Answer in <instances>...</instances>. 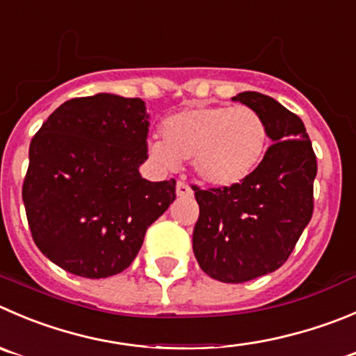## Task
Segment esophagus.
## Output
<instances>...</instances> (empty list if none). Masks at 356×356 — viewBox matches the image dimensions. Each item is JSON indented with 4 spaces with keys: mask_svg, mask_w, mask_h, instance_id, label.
I'll return each instance as SVG.
<instances>
[{
    "mask_svg": "<svg viewBox=\"0 0 356 356\" xmlns=\"http://www.w3.org/2000/svg\"><path fill=\"white\" fill-rule=\"evenodd\" d=\"M192 194H194V191H192L185 181H178V184H176V195H178V197H191Z\"/></svg>",
    "mask_w": 356,
    "mask_h": 356,
    "instance_id": "1",
    "label": "esophagus"
}]
</instances>
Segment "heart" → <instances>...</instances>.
I'll return each mask as SVG.
<instances>
[{"mask_svg": "<svg viewBox=\"0 0 356 356\" xmlns=\"http://www.w3.org/2000/svg\"><path fill=\"white\" fill-rule=\"evenodd\" d=\"M162 140L148 141L159 164L192 161L197 178L211 187L243 184L260 168L269 147L262 115L250 106H188L162 120Z\"/></svg>", "mask_w": 356, "mask_h": 356, "instance_id": "obj_1", "label": "heart"}]
</instances>
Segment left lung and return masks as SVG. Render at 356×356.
I'll return each instance as SVG.
<instances>
[{
	"instance_id": "1",
	"label": "left lung",
	"mask_w": 356,
	"mask_h": 356,
	"mask_svg": "<svg viewBox=\"0 0 356 356\" xmlns=\"http://www.w3.org/2000/svg\"><path fill=\"white\" fill-rule=\"evenodd\" d=\"M232 99L262 115L273 145L243 184L194 187L199 218L192 248L213 280L245 283L282 267L309 223L316 155L302 120L276 99L252 90Z\"/></svg>"
}]
</instances>
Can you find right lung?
<instances>
[{
	"label": "right lung",
	"instance_id": "obj_1",
	"mask_svg": "<svg viewBox=\"0 0 356 356\" xmlns=\"http://www.w3.org/2000/svg\"><path fill=\"white\" fill-rule=\"evenodd\" d=\"M148 115L140 97L101 92L60 104L29 145L22 201L40 252L82 277L131 266L176 181H148Z\"/></svg>",
	"mask_w": 356,
	"mask_h": 356
}]
</instances>
